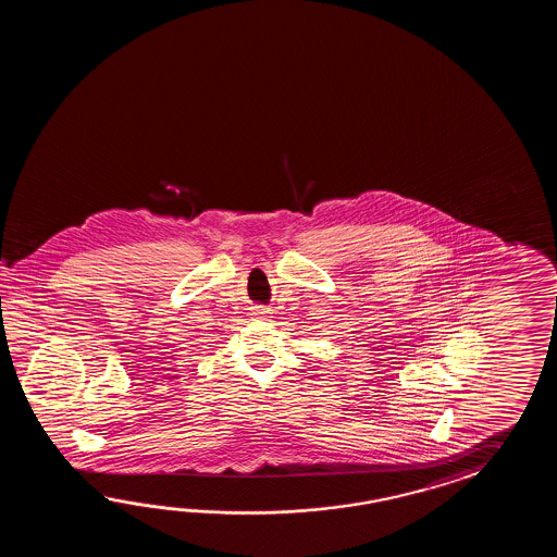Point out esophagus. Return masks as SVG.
<instances>
[{
    "mask_svg": "<svg viewBox=\"0 0 557 557\" xmlns=\"http://www.w3.org/2000/svg\"><path fill=\"white\" fill-rule=\"evenodd\" d=\"M250 314H252L255 319H262V317H269V314H271V310L267 307H255Z\"/></svg>",
    "mask_w": 557,
    "mask_h": 557,
    "instance_id": "esophagus-1",
    "label": "esophagus"
}]
</instances>
